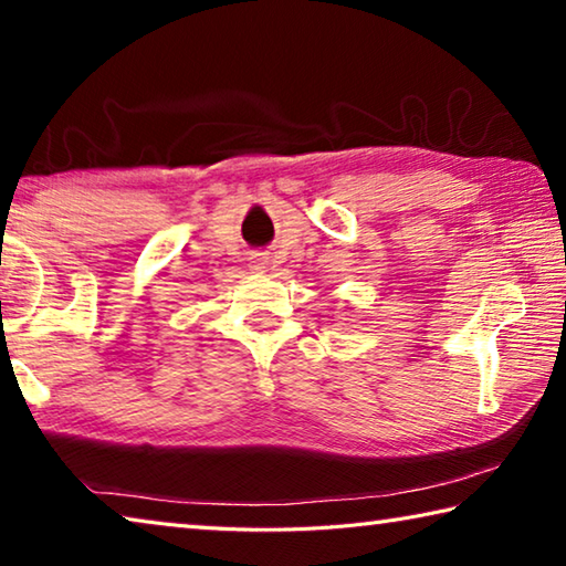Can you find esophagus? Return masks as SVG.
Wrapping results in <instances>:
<instances>
[{
  "instance_id": "1",
  "label": "esophagus",
  "mask_w": 566,
  "mask_h": 566,
  "mask_svg": "<svg viewBox=\"0 0 566 566\" xmlns=\"http://www.w3.org/2000/svg\"><path fill=\"white\" fill-rule=\"evenodd\" d=\"M264 264H266V256L260 254V256H256V260H254V270H264Z\"/></svg>"
}]
</instances>
